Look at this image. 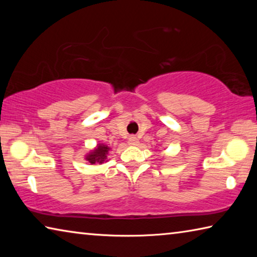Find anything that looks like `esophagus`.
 Wrapping results in <instances>:
<instances>
[{
	"instance_id": "obj_1",
	"label": "esophagus",
	"mask_w": 257,
	"mask_h": 257,
	"mask_svg": "<svg viewBox=\"0 0 257 257\" xmlns=\"http://www.w3.org/2000/svg\"><path fill=\"white\" fill-rule=\"evenodd\" d=\"M138 143H139V141L137 139V137H135V136H130L129 139H128V144L132 145V146L138 145Z\"/></svg>"
}]
</instances>
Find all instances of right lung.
<instances>
[{"label": "right lung", "instance_id": "obj_1", "mask_svg": "<svg viewBox=\"0 0 257 257\" xmlns=\"http://www.w3.org/2000/svg\"><path fill=\"white\" fill-rule=\"evenodd\" d=\"M110 151H111V147L103 144V143H99V144H97L93 150H90L88 153L85 155V160L88 161L90 164L105 163L108 161L107 156H108V152Z\"/></svg>", "mask_w": 257, "mask_h": 257}]
</instances>
